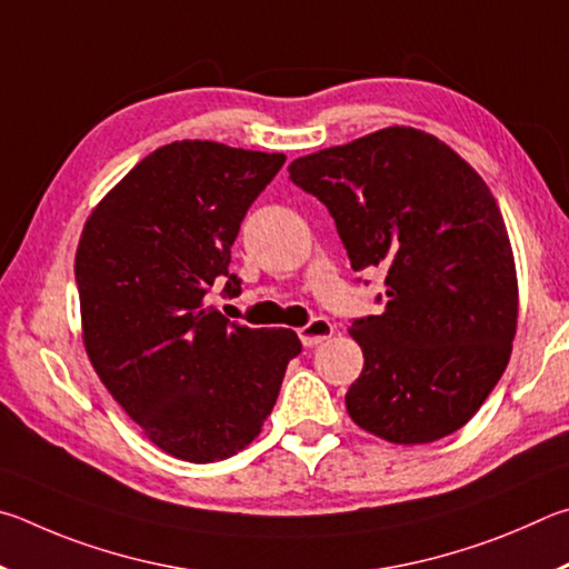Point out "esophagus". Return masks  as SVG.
<instances>
[{"instance_id":"34e87169","label":"esophagus","mask_w":569,"mask_h":569,"mask_svg":"<svg viewBox=\"0 0 569 569\" xmlns=\"http://www.w3.org/2000/svg\"><path fill=\"white\" fill-rule=\"evenodd\" d=\"M335 332V327L330 320H325V317H315L312 322H307L302 330H300V340L305 347H317L325 340H330Z\"/></svg>"}]
</instances>
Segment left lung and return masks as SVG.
I'll use <instances>...</instances> for the list:
<instances>
[{"mask_svg": "<svg viewBox=\"0 0 569 569\" xmlns=\"http://www.w3.org/2000/svg\"><path fill=\"white\" fill-rule=\"evenodd\" d=\"M290 179L330 209L355 272L385 269V310L352 320L365 367L347 412L395 445L460 430L500 382L517 330L512 247L490 187L412 127L295 159Z\"/></svg>", "mask_w": 569, "mask_h": 569, "instance_id": "obj_1", "label": "left lung"}]
</instances>
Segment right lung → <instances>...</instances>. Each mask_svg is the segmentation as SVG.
Listing matches in <instances>:
<instances>
[{"label":"right lung","mask_w":569,"mask_h":569,"mask_svg":"<svg viewBox=\"0 0 569 569\" xmlns=\"http://www.w3.org/2000/svg\"><path fill=\"white\" fill-rule=\"evenodd\" d=\"M284 154L182 139L147 154L89 214L74 277L84 347L99 380L159 450L187 462L237 455L262 432L292 330L229 322L224 290L239 224Z\"/></svg>","instance_id":"1"}]
</instances>
